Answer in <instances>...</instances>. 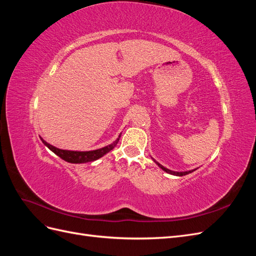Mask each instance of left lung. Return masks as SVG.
Wrapping results in <instances>:
<instances>
[{
  "label": "left lung",
  "instance_id": "obj_1",
  "mask_svg": "<svg viewBox=\"0 0 256 256\" xmlns=\"http://www.w3.org/2000/svg\"><path fill=\"white\" fill-rule=\"evenodd\" d=\"M152 160H154V164H156L160 168H162L164 170V172H166V173H168V174H171V175H175V176H184V175H187V174H189V173H192L193 171H196V168H194V170H190V171H184V172H176V171H172V170H168V168H164V166H161L159 162L157 161V160H154V158H152Z\"/></svg>",
  "mask_w": 256,
  "mask_h": 256
}]
</instances>
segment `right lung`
<instances>
[{"instance_id":"obj_1","label":"right lung","mask_w":256,"mask_h":256,"mask_svg":"<svg viewBox=\"0 0 256 256\" xmlns=\"http://www.w3.org/2000/svg\"><path fill=\"white\" fill-rule=\"evenodd\" d=\"M120 136H122V134L118 136V138H116V140L112 144L106 145V146L102 147V148H98L95 150H88V152L60 150V148H58V147L49 144L48 142H46L42 138H40V140L51 152H53L60 158L69 162V164H86V162H90V161H94V160L102 158L106 154L111 152L114 147L118 145Z\"/></svg>"}]
</instances>
